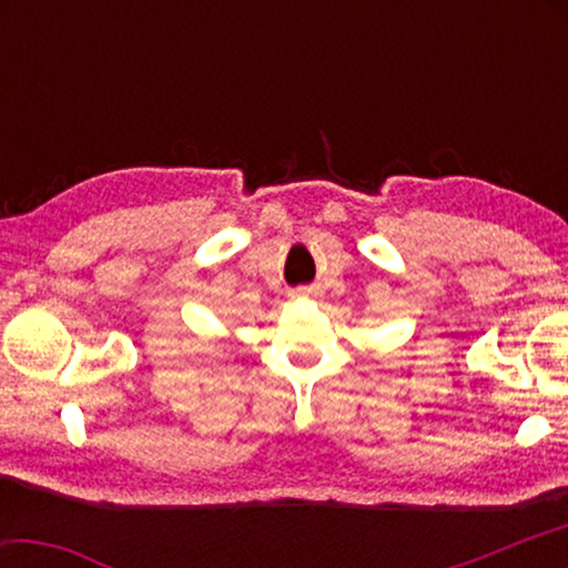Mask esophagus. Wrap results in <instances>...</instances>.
<instances>
[{
	"mask_svg": "<svg viewBox=\"0 0 568 568\" xmlns=\"http://www.w3.org/2000/svg\"><path fill=\"white\" fill-rule=\"evenodd\" d=\"M295 295H313V291H311V287H297Z\"/></svg>",
	"mask_w": 568,
	"mask_h": 568,
	"instance_id": "34e87169",
	"label": "esophagus"
}]
</instances>
